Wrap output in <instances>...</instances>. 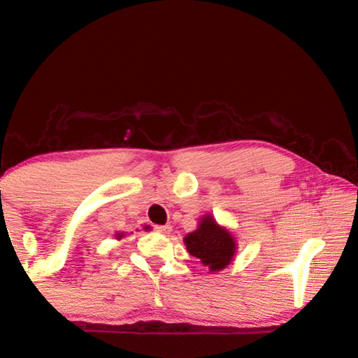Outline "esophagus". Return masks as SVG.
<instances>
[{"label":"esophagus","mask_w":358,"mask_h":358,"mask_svg":"<svg viewBox=\"0 0 358 358\" xmlns=\"http://www.w3.org/2000/svg\"><path fill=\"white\" fill-rule=\"evenodd\" d=\"M153 229L159 234H169L172 230V227L169 226V224H166V226H153Z\"/></svg>","instance_id":"1"}]
</instances>
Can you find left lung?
<instances>
[{
	"label": "left lung",
	"instance_id": "8db88e82",
	"mask_svg": "<svg viewBox=\"0 0 358 358\" xmlns=\"http://www.w3.org/2000/svg\"><path fill=\"white\" fill-rule=\"evenodd\" d=\"M187 252L210 266L211 271H220L229 265L235 254V241L226 229L217 226L213 217H202L197 230L185 237Z\"/></svg>",
	"mask_w": 358,
	"mask_h": 358
}]
</instances>
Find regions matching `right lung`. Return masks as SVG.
I'll list each match as a JSON object with an SVG mask.
<instances>
[{"mask_svg":"<svg viewBox=\"0 0 358 358\" xmlns=\"http://www.w3.org/2000/svg\"><path fill=\"white\" fill-rule=\"evenodd\" d=\"M118 237L121 238V237H123V234H118Z\"/></svg>","mask_w":358,"mask_h":358,"instance_id":"obj_1","label":"right lung"}]
</instances>
